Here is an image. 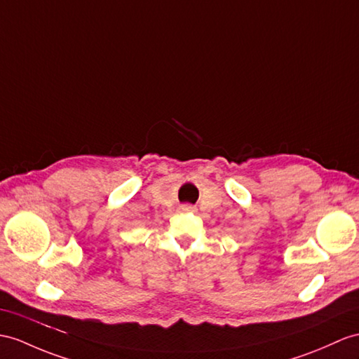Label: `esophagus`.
Listing matches in <instances>:
<instances>
[{
  "mask_svg": "<svg viewBox=\"0 0 359 359\" xmlns=\"http://www.w3.org/2000/svg\"><path fill=\"white\" fill-rule=\"evenodd\" d=\"M180 210H181V212H191V210H195V207H191L189 204H184V205L180 207Z\"/></svg>",
  "mask_w": 359,
  "mask_h": 359,
  "instance_id": "esophagus-1",
  "label": "esophagus"
}]
</instances>
